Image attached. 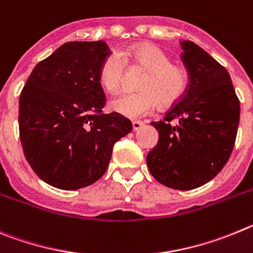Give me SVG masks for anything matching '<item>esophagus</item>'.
Masks as SVG:
<instances>
[{
  "instance_id": "obj_1",
  "label": "esophagus",
  "mask_w": 253,
  "mask_h": 253,
  "mask_svg": "<svg viewBox=\"0 0 253 253\" xmlns=\"http://www.w3.org/2000/svg\"><path fill=\"white\" fill-rule=\"evenodd\" d=\"M143 127V124L141 121H132V128H133V131H138V129H141Z\"/></svg>"
}]
</instances>
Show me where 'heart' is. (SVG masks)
Segmentation results:
<instances>
[{
    "mask_svg": "<svg viewBox=\"0 0 253 253\" xmlns=\"http://www.w3.org/2000/svg\"><path fill=\"white\" fill-rule=\"evenodd\" d=\"M146 70L136 93H125L110 103L111 110L127 118H138L158 108L170 107L185 95L189 77L183 67L171 64V58L159 46L141 42L112 53L102 61L99 68V83L108 93L122 89L126 77V65Z\"/></svg>",
    "mask_w": 253,
    "mask_h": 253,
    "instance_id": "obj_1",
    "label": "heart"
}]
</instances>
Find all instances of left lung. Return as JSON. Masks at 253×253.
Listing matches in <instances>:
<instances>
[{
	"instance_id": "1",
	"label": "left lung",
	"mask_w": 253,
	"mask_h": 253,
	"mask_svg": "<svg viewBox=\"0 0 253 253\" xmlns=\"http://www.w3.org/2000/svg\"><path fill=\"white\" fill-rule=\"evenodd\" d=\"M180 45L188 90L163 121L151 122L159 141L146 163L159 183L190 190L211 180L228 161L240 124V99L226 68L193 42Z\"/></svg>"
}]
</instances>
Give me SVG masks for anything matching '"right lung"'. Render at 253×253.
<instances>
[{"mask_svg":"<svg viewBox=\"0 0 253 253\" xmlns=\"http://www.w3.org/2000/svg\"><path fill=\"white\" fill-rule=\"evenodd\" d=\"M99 42H65L34 68L20 94V140L27 163L49 185L77 190L101 179L113 145L132 131L128 118L104 115Z\"/></svg>","mask_w":253,"mask_h":253,"instance_id":"right-lung-1","label":"right lung"}]
</instances>
